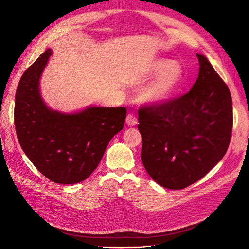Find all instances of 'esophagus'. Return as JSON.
<instances>
[{
	"label": "esophagus",
	"mask_w": 249,
	"mask_h": 249,
	"mask_svg": "<svg viewBox=\"0 0 249 249\" xmlns=\"http://www.w3.org/2000/svg\"><path fill=\"white\" fill-rule=\"evenodd\" d=\"M138 123V120H137V116L134 113H128L126 116V124L129 126H135Z\"/></svg>",
	"instance_id": "34e87169"
}]
</instances>
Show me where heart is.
Returning a JSON list of instances; mask_svg holds the SVG:
<instances>
[{"mask_svg": "<svg viewBox=\"0 0 249 249\" xmlns=\"http://www.w3.org/2000/svg\"><path fill=\"white\" fill-rule=\"evenodd\" d=\"M152 72L160 75L155 81L147 84L141 91L142 99L150 103L165 100L182 80V67L170 60H157L152 66Z\"/></svg>", "mask_w": 249, "mask_h": 249, "instance_id": "1", "label": "heart"}]
</instances>
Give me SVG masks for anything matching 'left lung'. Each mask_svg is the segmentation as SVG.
I'll list each match as a JSON object with an SVG mask.
<instances>
[{"mask_svg":"<svg viewBox=\"0 0 249 249\" xmlns=\"http://www.w3.org/2000/svg\"><path fill=\"white\" fill-rule=\"evenodd\" d=\"M192 89L160 104L141 106V160L156 183L183 189L202 178L226 154L233 112L229 88L205 56Z\"/></svg>","mask_w":249,"mask_h":249,"instance_id":"8db88e82","label":"left lung"}]
</instances>
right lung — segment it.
<instances>
[{"label": "right lung", "mask_w": 249, "mask_h": 249, "mask_svg": "<svg viewBox=\"0 0 249 249\" xmlns=\"http://www.w3.org/2000/svg\"><path fill=\"white\" fill-rule=\"evenodd\" d=\"M52 54L47 49L21 77L14 121L19 143L41 174L59 184L91 176L112 137L123 129L126 108L89 107L78 113L50 110L39 94V78Z\"/></svg>", "instance_id": "right-lung-1"}]
</instances>
